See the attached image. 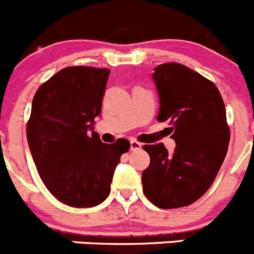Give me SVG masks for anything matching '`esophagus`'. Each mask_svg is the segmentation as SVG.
Returning <instances> with one entry per match:
<instances>
[{"mask_svg": "<svg viewBox=\"0 0 254 254\" xmlns=\"http://www.w3.org/2000/svg\"><path fill=\"white\" fill-rule=\"evenodd\" d=\"M142 148V144L139 143L136 139H132L131 141V151H138V149Z\"/></svg>", "mask_w": 254, "mask_h": 254, "instance_id": "esophagus-1", "label": "esophagus"}]
</instances>
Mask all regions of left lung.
Returning <instances> with one entry per match:
<instances>
[{
  "instance_id": "left-lung-1",
  "label": "left lung",
  "mask_w": 254,
  "mask_h": 254,
  "mask_svg": "<svg viewBox=\"0 0 254 254\" xmlns=\"http://www.w3.org/2000/svg\"><path fill=\"white\" fill-rule=\"evenodd\" d=\"M153 79L161 110L157 120L172 125L176 148L144 144L149 166L142 172L144 195L159 208L192 204L213 183L228 149L231 131L216 84L176 62L159 64Z\"/></svg>"
}]
</instances>
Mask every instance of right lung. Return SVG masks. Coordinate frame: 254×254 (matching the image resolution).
<instances>
[{
  "instance_id": "1",
  "label": "right lung",
  "mask_w": 254,
  "mask_h": 254,
  "mask_svg": "<svg viewBox=\"0 0 254 254\" xmlns=\"http://www.w3.org/2000/svg\"><path fill=\"white\" fill-rule=\"evenodd\" d=\"M108 68L69 66L38 87L27 122V141L47 190L67 206L102 203L113 173L131 143H102L93 129L101 113Z\"/></svg>"
}]
</instances>
